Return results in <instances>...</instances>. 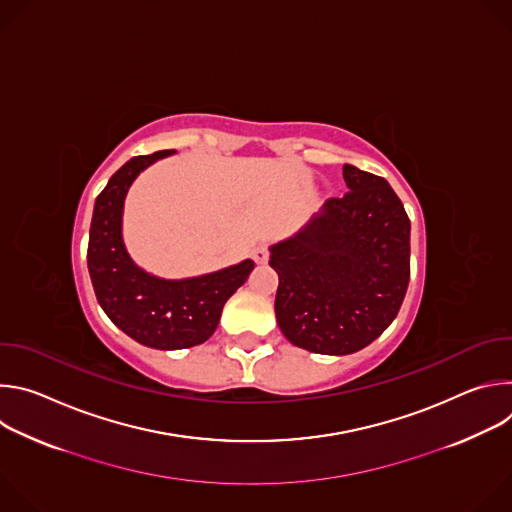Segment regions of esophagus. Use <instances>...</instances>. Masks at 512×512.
<instances>
[{
  "label": "esophagus",
  "instance_id": "34e87169",
  "mask_svg": "<svg viewBox=\"0 0 512 512\" xmlns=\"http://www.w3.org/2000/svg\"><path fill=\"white\" fill-rule=\"evenodd\" d=\"M253 259H255V263H259V265L267 263V259H269V249H267V245H257V247L253 249Z\"/></svg>",
  "mask_w": 512,
  "mask_h": 512
}]
</instances>
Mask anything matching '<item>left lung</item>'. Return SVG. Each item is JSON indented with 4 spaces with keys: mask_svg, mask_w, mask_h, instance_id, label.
<instances>
[{
    "mask_svg": "<svg viewBox=\"0 0 512 512\" xmlns=\"http://www.w3.org/2000/svg\"><path fill=\"white\" fill-rule=\"evenodd\" d=\"M348 192L294 237L271 245L283 336L318 354H352L397 318L409 285V231L389 182L344 164Z\"/></svg>",
    "mask_w": 512,
    "mask_h": 512,
    "instance_id": "obj_1",
    "label": "left lung"
}]
</instances>
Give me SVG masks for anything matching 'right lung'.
<instances>
[{
	"label": "right lung",
	"instance_id": "obj_1",
	"mask_svg": "<svg viewBox=\"0 0 512 512\" xmlns=\"http://www.w3.org/2000/svg\"><path fill=\"white\" fill-rule=\"evenodd\" d=\"M174 150L131 158L95 200L87 263L95 296L109 320L143 346L180 350L206 342L223 306L247 281L255 263L245 259L227 269L188 279H160L137 267L121 237L123 202L141 170Z\"/></svg>",
	"mask_w": 512,
	"mask_h": 512
}]
</instances>
